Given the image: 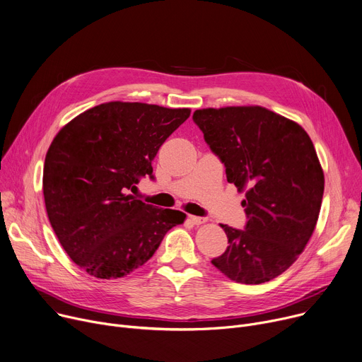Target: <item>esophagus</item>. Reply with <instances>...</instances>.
<instances>
[{
	"label": "esophagus",
	"mask_w": 362,
	"mask_h": 362,
	"mask_svg": "<svg viewBox=\"0 0 362 362\" xmlns=\"http://www.w3.org/2000/svg\"><path fill=\"white\" fill-rule=\"evenodd\" d=\"M189 220H191V223L192 225H203V223H206L207 221V218L206 217H199V216H189Z\"/></svg>",
	"instance_id": "obj_1"
}]
</instances>
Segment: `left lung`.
<instances>
[{
  "instance_id": "obj_1",
  "label": "left lung",
  "mask_w": 362,
  "mask_h": 362,
  "mask_svg": "<svg viewBox=\"0 0 362 362\" xmlns=\"http://www.w3.org/2000/svg\"><path fill=\"white\" fill-rule=\"evenodd\" d=\"M192 120L228 181L246 191L245 229L220 225L229 246L211 264L236 283L271 281L294 264L317 223L325 175L312 139L259 105L196 110Z\"/></svg>"
}]
</instances>
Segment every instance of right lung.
Instances as JSON below:
<instances>
[{
    "label": "right lung",
    "instance_id": "add662e5",
    "mask_svg": "<svg viewBox=\"0 0 362 362\" xmlns=\"http://www.w3.org/2000/svg\"><path fill=\"white\" fill-rule=\"evenodd\" d=\"M189 108L111 101L54 136L43 166L50 225L69 258L95 278H120L152 258L185 213L156 209L130 191L153 180L152 160Z\"/></svg>",
    "mask_w": 362,
    "mask_h": 362
}]
</instances>
